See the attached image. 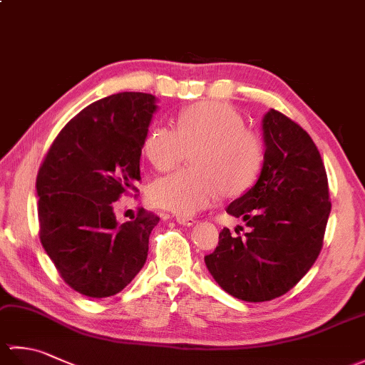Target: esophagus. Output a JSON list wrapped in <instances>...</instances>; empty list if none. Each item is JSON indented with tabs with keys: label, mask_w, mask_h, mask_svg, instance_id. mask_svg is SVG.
<instances>
[{
	"label": "esophagus",
	"mask_w": 365,
	"mask_h": 365,
	"mask_svg": "<svg viewBox=\"0 0 365 365\" xmlns=\"http://www.w3.org/2000/svg\"><path fill=\"white\" fill-rule=\"evenodd\" d=\"M175 221L178 222V224H182V226H195L196 224V220L195 218H190V216H177L175 218Z\"/></svg>",
	"instance_id": "esophagus-1"
}]
</instances>
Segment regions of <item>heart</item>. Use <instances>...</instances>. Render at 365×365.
<instances>
[{
	"label": "heart",
	"instance_id": "1",
	"mask_svg": "<svg viewBox=\"0 0 365 365\" xmlns=\"http://www.w3.org/2000/svg\"><path fill=\"white\" fill-rule=\"evenodd\" d=\"M191 152L190 169L155 180L149 196L155 205L180 216L195 215L224 196H238L257 178L263 145L245 119L224 102H200L178 115L177 130L152 127L143 153L157 170H169Z\"/></svg>",
	"mask_w": 365,
	"mask_h": 365
}]
</instances>
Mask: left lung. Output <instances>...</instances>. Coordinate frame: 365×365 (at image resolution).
<instances>
[{"label": "left lung", "instance_id": "obj_1", "mask_svg": "<svg viewBox=\"0 0 365 365\" xmlns=\"http://www.w3.org/2000/svg\"><path fill=\"white\" fill-rule=\"evenodd\" d=\"M263 165L254 187L226 212L250 230L224 227L207 269L224 292L247 302L274 299L297 285L319 257L331 213L320 152L304 130L282 113L262 119Z\"/></svg>", "mask_w": 365, "mask_h": 365}]
</instances>
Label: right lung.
<instances>
[{
    "label": "right lung",
    "instance_id": "1",
    "mask_svg": "<svg viewBox=\"0 0 365 365\" xmlns=\"http://www.w3.org/2000/svg\"><path fill=\"white\" fill-rule=\"evenodd\" d=\"M157 97L120 92L91 103L59 131L38 169L41 242L73 290L89 298L119 293L141 271L160 218L143 208L119 224L114 202L139 175L143 141Z\"/></svg>",
    "mask_w": 365,
    "mask_h": 365
}]
</instances>
